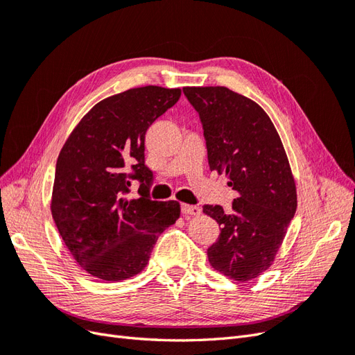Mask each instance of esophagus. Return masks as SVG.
<instances>
[{"instance_id":"esophagus-1","label":"esophagus","mask_w":355,"mask_h":355,"mask_svg":"<svg viewBox=\"0 0 355 355\" xmlns=\"http://www.w3.org/2000/svg\"><path fill=\"white\" fill-rule=\"evenodd\" d=\"M182 213L185 216H200L201 209L198 206H189V204H182Z\"/></svg>"}]
</instances>
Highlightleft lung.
<instances>
[{
    "label": "left lung",
    "instance_id": "left-lung-1",
    "mask_svg": "<svg viewBox=\"0 0 355 355\" xmlns=\"http://www.w3.org/2000/svg\"><path fill=\"white\" fill-rule=\"evenodd\" d=\"M200 114L210 170L239 192L232 209L204 206L219 223L207 249L210 265L235 282H249L274 263L293 219L297 194L283 142L259 105L228 87H184Z\"/></svg>",
    "mask_w": 355,
    "mask_h": 355
}]
</instances>
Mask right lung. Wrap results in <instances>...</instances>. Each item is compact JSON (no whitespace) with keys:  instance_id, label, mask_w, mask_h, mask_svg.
I'll return each instance as SVG.
<instances>
[{"instance_id":"right-lung-1","label":"right lung","mask_w":355,"mask_h":355,"mask_svg":"<svg viewBox=\"0 0 355 355\" xmlns=\"http://www.w3.org/2000/svg\"><path fill=\"white\" fill-rule=\"evenodd\" d=\"M180 98V89L145 85L110 96L85 114L63 144L51 192V216L83 270L121 282L145 270L153 247L180 216L175 200L148 196L145 133ZM130 178L139 197L125 196Z\"/></svg>"}]
</instances>
